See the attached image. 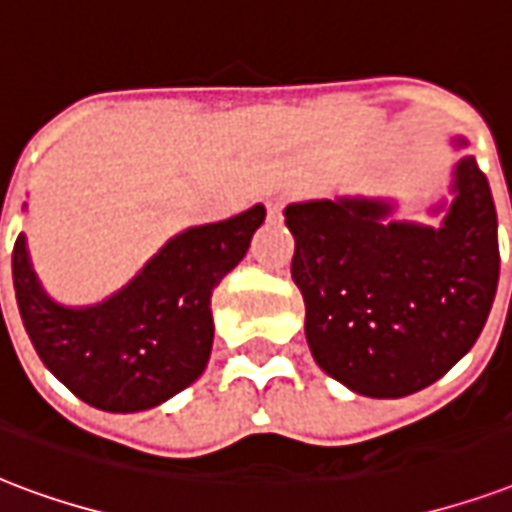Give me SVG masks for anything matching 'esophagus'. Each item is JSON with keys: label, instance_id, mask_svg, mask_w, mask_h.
Listing matches in <instances>:
<instances>
[{"label": "esophagus", "instance_id": "1", "mask_svg": "<svg viewBox=\"0 0 512 512\" xmlns=\"http://www.w3.org/2000/svg\"><path fill=\"white\" fill-rule=\"evenodd\" d=\"M265 206H268V217H271V220H276V217H279L284 209V195H271Z\"/></svg>", "mask_w": 512, "mask_h": 512}]
</instances>
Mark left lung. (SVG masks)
Wrapping results in <instances>:
<instances>
[{
  "label": "left lung",
  "mask_w": 512,
  "mask_h": 512,
  "mask_svg": "<svg viewBox=\"0 0 512 512\" xmlns=\"http://www.w3.org/2000/svg\"><path fill=\"white\" fill-rule=\"evenodd\" d=\"M440 225L397 220L395 198L338 195L284 209L306 341L351 392L395 400L443 378L478 341L497 295V209L489 179L454 136Z\"/></svg>",
  "instance_id": "8db88e82"
}]
</instances>
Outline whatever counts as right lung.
I'll list each match as a JSON object with an SVG mask.
<instances>
[{
    "label": "right lung",
    "mask_w": 512,
    "mask_h": 512,
    "mask_svg": "<svg viewBox=\"0 0 512 512\" xmlns=\"http://www.w3.org/2000/svg\"><path fill=\"white\" fill-rule=\"evenodd\" d=\"M263 220L265 206L255 204L230 220L182 230L134 279L91 306L50 298L21 233L13 284L39 360L99 411H150L171 400L206 370L214 341L212 292L247 255Z\"/></svg>",
    "instance_id": "add662e5"
}]
</instances>
